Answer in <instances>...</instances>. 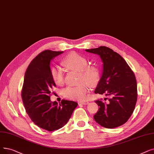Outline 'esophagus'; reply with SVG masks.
Masks as SVG:
<instances>
[{
	"label": "esophagus",
	"mask_w": 154,
	"mask_h": 154,
	"mask_svg": "<svg viewBox=\"0 0 154 154\" xmlns=\"http://www.w3.org/2000/svg\"><path fill=\"white\" fill-rule=\"evenodd\" d=\"M80 104H82V105H87L89 104V102L88 101H82V102H79Z\"/></svg>",
	"instance_id": "1"
}]
</instances>
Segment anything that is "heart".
I'll use <instances>...</instances> for the list:
<instances>
[{
  "instance_id": "b5f03b06",
  "label": "heart",
  "mask_w": 154,
  "mask_h": 154,
  "mask_svg": "<svg viewBox=\"0 0 154 154\" xmlns=\"http://www.w3.org/2000/svg\"><path fill=\"white\" fill-rule=\"evenodd\" d=\"M63 65L69 69L80 72L79 82L77 86H68L63 90V95L69 99L82 101L88 96L89 86H96L100 79V71L96 66L88 65V59L77 53H71L66 55L62 61ZM53 81L58 85L64 82V75L62 69L55 66L51 69Z\"/></svg>"
}]
</instances>
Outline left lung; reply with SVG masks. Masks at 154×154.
Returning a JSON list of instances; mask_svg holds the SVG:
<instances>
[{
    "instance_id": "obj_1",
    "label": "left lung",
    "mask_w": 154,
    "mask_h": 154,
    "mask_svg": "<svg viewBox=\"0 0 154 154\" xmlns=\"http://www.w3.org/2000/svg\"><path fill=\"white\" fill-rule=\"evenodd\" d=\"M85 50L99 55L103 62L102 75L94 92L110 97L108 104L96 101L99 109L94 116V120L106 128L125 124L134 111L137 100L134 73L121 55L108 47Z\"/></svg>"
}]
</instances>
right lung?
I'll return each instance as SVG.
<instances>
[{"label":"right lung","mask_w":154,"mask_h":154,"mask_svg":"<svg viewBox=\"0 0 154 154\" xmlns=\"http://www.w3.org/2000/svg\"><path fill=\"white\" fill-rule=\"evenodd\" d=\"M63 51L45 50L32 60L26 71L22 99L26 112L35 125L48 131L62 128L67 123L78 104L62 100L51 101L50 94L55 83L51 75L50 63Z\"/></svg>","instance_id":"1"}]
</instances>
